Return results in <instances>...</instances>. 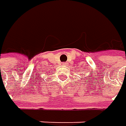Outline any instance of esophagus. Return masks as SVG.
<instances>
[{"label": "esophagus", "instance_id": "esophagus-1", "mask_svg": "<svg viewBox=\"0 0 126 126\" xmlns=\"http://www.w3.org/2000/svg\"><path fill=\"white\" fill-rule=\"evenodd\" d=\"M63 64H65V63H63Z\"/></svg>", "mask_w": 126, "mask_h": 126}]
</instances>
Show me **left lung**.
<instances>
[{
  "label": "left lung",
  "mask_w": 126,
  "mask_h": 126,
  "mask_svg": "<svg viewBox=\"0 0 126 126\" xmlns=\"http://www.w3.org/2000/svg\"><path fill=\"white\" fill-rule=\"evenodd\" d=\"M90 80H91V79H90Z\"/></svg>",
  "instance_id": "left-lung-1"
}]
</instances>
